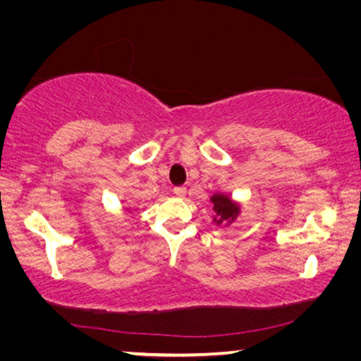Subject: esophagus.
<instances>
[{"label":"esophagus","instance_id":"obj_1","mask_svg":"<svg viewBox=\"0 0 361 361\" xmlns=\"http://www.w3.org/2000/svg\"><path fill=\"white\" fill-rule=\"evenodd\" d=\"M173 194L176 195V197H185V195H186V188H175L173 189Z\"/></svg>","mask_w":361,"mask_h":361}]
</instances>
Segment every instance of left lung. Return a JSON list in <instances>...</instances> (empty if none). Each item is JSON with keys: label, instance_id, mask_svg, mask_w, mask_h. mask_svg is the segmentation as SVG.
Returning a JSON list of instances; mask_svg holds the SVG:
<instances>
[{"label": "left lung", "instance_id": "left-lung-1", "mask_svg": "<svg viewBox=\"0 0 361 361\" xmlns=\"http://www.w3.org/2000/svg\"><path fill=\"white\" fill-rule=\"evenodd\" d=\"M210 204L213 210V223L216 226H231L237 221L242 213V205L226 192L216 191L210 195Z\"/></svg>", "mask_w": 361, "mask_h": 361}]
</instances>
